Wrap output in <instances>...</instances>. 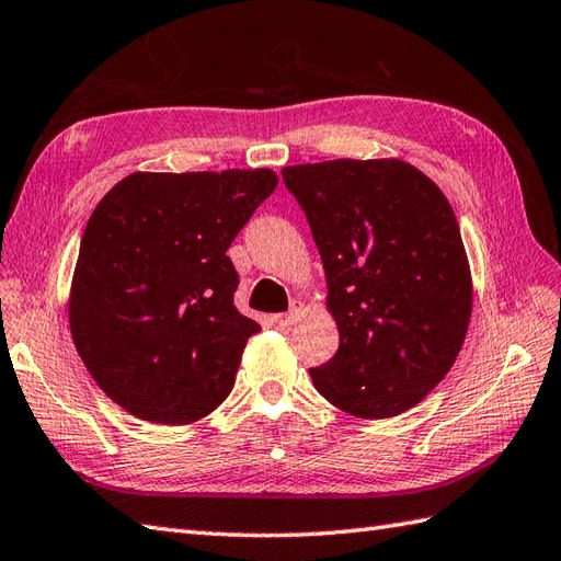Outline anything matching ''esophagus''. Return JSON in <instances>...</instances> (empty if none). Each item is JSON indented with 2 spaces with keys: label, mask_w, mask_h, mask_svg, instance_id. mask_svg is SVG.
Segmentation results:
<instances>
[{
  "label": "esophagus",
  "mask_w": 561,
  "mask_h": 561,
  "mask_svg": "<svg viewBox=\"0 0 561 561\" xmlns=\"http://www.w3.org/2000/svg\"><path fill=\"white\" fill-rule=\"evenodd\" d=\"M299 308H291L289 313H279V316H274V323H277L279 328H289V325H294L296 323V318H299Z\"/></svg>",
  "instance_id": "1"
}]
</instances>
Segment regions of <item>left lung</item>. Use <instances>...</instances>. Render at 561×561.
<instances>
[{
	"label": "left lung",
	"instance_id": "1",
	"mask_svg": "<svg viewBox=\"0 0 561 561\" xmlns=\"http://www.w3.org/2000/svg\"><path fill=\"white\" fill-rule=\"evenodd\" d=\"M328 279L340 350L311 368L342 412L386 420L450 371L472 313V279L446 195L400 159L287 165Z\"/></svg>",
	"mask_w": 561,
	"mask_h": 561
}]
</instances>
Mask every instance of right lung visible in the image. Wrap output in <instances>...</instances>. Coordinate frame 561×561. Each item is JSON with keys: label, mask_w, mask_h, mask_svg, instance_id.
I'll return each instance as SVG.
<instances>
[{"label": "right lung", "mask_w": 561, "mask_h": 561, "mask_svg": "<svg viewBox=\"0 0 561 561\" xmlns=\"http://www.w3.org/2000/svg\"><path fill=\"white\" fill-rule=\"evenodd\" d=\"M277 187L270 169L133 173L93 209L69 291L71 340L99 388L153 424L229 396L250 335L226 250Z\"/></svg>", "instance_id": "obj_1"}]
</instances>
